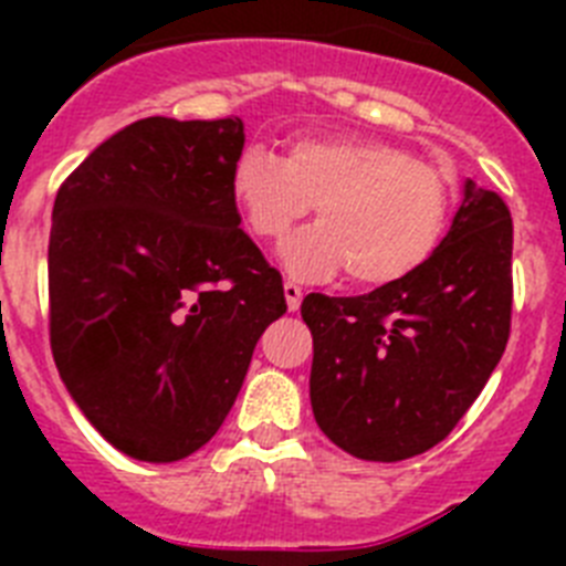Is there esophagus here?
Segmentation results:
<instances>
[{
    "label": "esophagus",
    "mask_w": 566,
    "mask_h": 566,
    "mask_svg": "<svg viewBox=\"0 0 566 566\" xmlns=\"http://www.w3.org/2000/svg\"><path fill=\"white\" fill-rule=\"evenodd\" d=\"M283 294H286L289 312H297L300 300H303V289H300L294 280H286V283H283Z\"/></svg>",
    "instance_id": "34e87169"
}]
</instances>
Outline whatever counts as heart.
Returning <instances> with one entry per match:
<instances>
[{
  "label": "heart",
  "mask_w": 566,
  "mask_h": 566,
  "mask_svg": "<svg viewBox=\"0 0 566 566\" xmlns=\"http://www.w3.org/2000/svg\"><path fill=\"white\" fill-rule=\"evenodd\" d=\"M229 189L260 240L286 238L317 207L323 223L289 240L283 266L297 280L348 269L365 289L417 274L437 252L451 212V187L433 164L352 135H300L286 158L249 144L234 158Z\"/></svg>",
  "instance_id": "obj_1"
}]
</instances>
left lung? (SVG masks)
<instances>
[{
	"mask_svg": "<svg viewBox=\"0 0 566 566\" xmlns=\"http://www.w3.org/2000/svg\"><path fill=\"white\" fill-rule=\"evenodd\" d=\"M312 408L319 431L368 462L431 451L476 402L513 317V218L502 195L464 184L431 260L359 297L308 294Z\"/></svg>",
	"mask_w": 566,
	"mask_h": 566,
	"instance_id": "8db88e82",
	"label": "left lung"
}]
</instances>
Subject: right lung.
Instances as JSON below:
<instances>
[{"instance_id": "add662e5", "label": "right lung", "mask_w": 566, "mask_h": 566, "mask_svg": "<svg viewBox=\"0 0 566 566\" xmlns=\"http://www.w3.org/2000/svg\"><path fill=\"white\" fill-rule=\"evenodd\" d=\"M243 122L142 118L62 181L48 247L50 352L84 417L142 462L218 433L283 277L240 229Z\"/></svg>"}]
</instances>
